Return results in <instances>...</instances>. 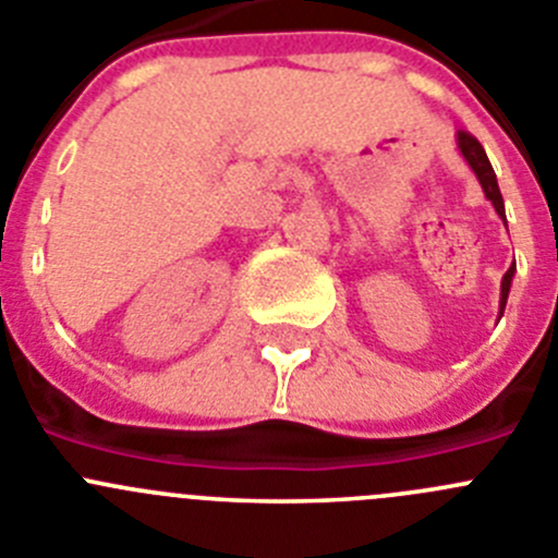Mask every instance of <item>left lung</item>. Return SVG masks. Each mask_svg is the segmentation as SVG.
Listing matches in <instances>:
<instances>
[{
    "label": "left lung",
    "instance_id": "8db88e82",
    "mask_svg": "<svg viewBox=\"0 0 558 558\" xmlns=\"http://www.w3.org/2000/svg\"><path fill=\"white\" fill-rule=\"evenodd\" d=\"M458 147L460 153H463V158L469 161V167L474 169L476 180L482 183V191H485V196L493 203V208H496V214L501 216V221L507 225V216H504V199H501V191H498V180H496V172H493L490 161H487V153L485 147L476 142V136H471L469 131H458ZM512 276H514V263L509 265V270L504 274L501 279V304H498V315H504V306H507V295H509V288H512Z\"/></svg>",
    "mask_w": 558,
    "mask_h": 558
}]
</instances>
